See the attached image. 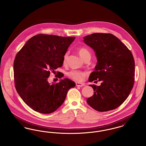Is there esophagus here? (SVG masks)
I'll use <instances>...</instances> for the list:
<instances>
[{
	"label": "esophagus",
	"mask_w": 146,
	"mask_h": 146,
	"mask_svg": "<svg viewBox=\"0 0 146 146\" xmlns=\"http://www.w3.org/2000/svg\"><path fill=\"white\" fill-rule=\"evenodd\" d=\"M76 86H79V87H83V86H84L85 85L84 84L81 83H78V82L76 83Z\"/></svg>",
	"instance_id": "obj_1"
}]
</instances>
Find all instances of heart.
Segmentation results:
<instances>
[{
	"label": "heart",
	"mask_w": 146,
	"mask_h": 146,
	"mask_svg": "<svg viewBox=\"0 0 146 146\" xmlns=\"http://www.w3.org/2000/svg\"><path fill=\"white\" fill-rule=\"evenodd\" d=\"M78 52L80 57L84 60L88 57H90V52L89 50L86 48L80 47L78 49ZM69 55L68 51H66L63 56V63L66 64L67 62V59ZM67 76L74 80L80 82L82 81L86 76V73L84 71L78 70H72L67 73Z\"/></svg>",
	"instance_id": "heart-1"
}]
</instances>
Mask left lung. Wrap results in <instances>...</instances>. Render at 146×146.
Returning <instances> with one entry per match:
<instances>
[{
	"instance_id": "1",
	"label": "left lung",
	"mask_w": 146,
	"mask_h": 146,
	"mask_svg": "<svg viewBox=\"0 0 146 146\" xmlns=\"http://www.w3.org/2000/svg\"><path fill=\"white\" fill-rule=\"evenodd\" d=\"M84 42L94 50L97 58L95 70L89 81L102 82L98 86L89 85L95 92L86 102L97 111L115 110L126 100L133 86L135 61L132 52L111 33L88 35L84 38Z\"/></svg>"
}]
</instances>
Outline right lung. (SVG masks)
I'll use <instances>...</instances> for the list:
<instances>
[{"label": "right lung", "mask_w": 146, "mask_h": 146, "mask_svg": "<svg viewBox=\"0 0 146 146\" xmlns=\"http://www.w3.org/2000/svg\"><path fill=\"white\" fill-rule=\"evenodd\" d=\"M75 38L38 34L17 53L14 62L15 88L35 111L44 114L55 111L64 101L68 90L76 86L68 79L51 84L48 82L50 73L55 74V70L62 66L63 56Z\"/></svg>", "instance_id": "add662e5"}]
</instances>
